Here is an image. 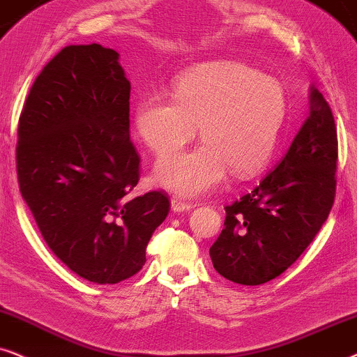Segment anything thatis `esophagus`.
Returning <instances> with one entry per match:
<instances>
[{
    "label": "esophagus",
    "instance_id": "1",
    "mask_svg": "<svg viewBox=\"0 0 357 357\" xmlns=\"http://www.w3.org/2000/svg\"><path fill=\"white\" fill-rule=\"evenodd\" d=\"M192 207H194V204L184 202L179 197L171 199V208H173L174 212H186V211H191Z\"/></svg>",
    "mask_w": 357,
    "mask_h": 357
}]
</instances>
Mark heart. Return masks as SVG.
<instances>
[{
    "instance_id": "b5f03b06",
    "label": "heart",
    "mask_w": 357,
    "mask_h": 357,
    "mask_svg": "<svg viewBox=\"0 0 357 357\" xmlns=\"http://www.w3.org/2000/svg\"><path fill=\"white\" fill-rule=\"evenodd\" d=\"M287 114L282 84L236 61H213L176 79L171 98L146 94L135 107V129L156 156L188 143L202 127L204 144L165 156L156 183L181 194L202 196L223 181L227 171L246 178L273 155Z\"/></svg>"
}]
</instances>
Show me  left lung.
I'll return each instance as SVG.
<instances>
[{
    "mask_svg": "<svg viewBox=\"0 0 357 357\" xmlns=\"http://www.w3.org/2000/svg\"><path fill=\"white\" fill-rule=\"evenodd\" d=\"M336 163L333 112L312 88L310 117L286 156L253 191L225 207L223 230L208 251L217 273L231 282L259 286L291 268L333 207Z\"/></svg>",
    "mask_w": 357,
    "mask_h": 357,
    "instance_id": "obj_1",
    "label": "left lung"
}]
</instances>
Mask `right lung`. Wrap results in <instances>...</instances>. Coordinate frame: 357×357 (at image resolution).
<instances>
[{"instance_id": "obj_1", "label": "right lung", "mask_w": 357, "mask_h": 357, "mask_svg": "<svg viewBox=\"0 0 357 357\" xmlns=\"http://www.w3.org/2000/svg\"><path fill=\"white\" fill-rule=\"evenodd\" d=\"M129 99L116 50L68 45L42 68L19 117L22 199L56 258L96 284L144 268L146 245L171 207L161 191L132 197L140 156Z\"/></svg>"}]
</instances>
